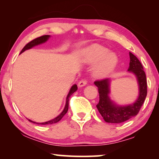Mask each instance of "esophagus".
Returning <instances> with one entry per match:
<instances>
[{"label": "esophagus", "mask_w": 159, "mask_h": 159, "mask_svg": "<svg viewBox=\"0 0 159 159\" xmlns=\"http://www.w3.org/2000/svg\"><path fill=\"white\" fill-rule=\"evenodd\" d=\"M86 84H87V81H86V80H80V81H79V83H78V86H79V88H81L83 87V86H85Z\"/></svg>", "instance_id": "esophagus-1"}]
</instances>
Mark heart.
Instances as JSON below:
<instances>
[{
  "mask_svg": "<svg viewBox=\"0 0 159 159\" xmlns=\"http://www.w3.org/2000/svg\"><path fill=\"white\" fill-rule=\"evenodd\" d=\"M83 63L95 64L92 74L97 79H105L114 73L118 64L116 54L109 52L107 48L99 45H93L81 52Z\"/></svg>",
  "mask_w": 159,
  "mask_h": 159,
  "instance_id": "1",
  "label": "heart"
}]
</instances>
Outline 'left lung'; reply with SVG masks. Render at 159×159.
Masks as SVG:
<instances>
[{
	"label": "left lung",
	"instance_id": "8db88e82",
	"mask_svg": "<svg viewBox=\"0 0 159 159\" xmlns=\"http://www.w3.org/2000/svg\"><path fill=\"white\" fill-rule=\"evenodd\" d=\"M130 63L128 69V73L133 74L136 78L138 85L139 94L138 98L133 103L120 105L116 104L110 98V85L111 80L107 79L97 80L95 85L98 88L99 95V103L97 104L99 114L107 123H120L133 118L138 114L147 97V84L146 74L143 66L139 60L133 53L129 52Z\"/></svg>",
	"mask_w": 159,
	"mask_h": 159
}]
</instances>
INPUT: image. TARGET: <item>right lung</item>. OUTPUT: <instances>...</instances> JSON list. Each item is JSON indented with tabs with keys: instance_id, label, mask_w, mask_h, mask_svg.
<instances>
[{
	"instance_id": "obj_1",
	"label": "right lung",
	"mask_w": 159,
	"mask_h": 159,
	"mask_svg": "<svg viewBox=\"0 0 159 159\" xmlns=\"http://www.w3.org/2000/svg\"><path fill=\"white\" fill-rule=\"evenodd\" d=\"M51 36L50 35H45V36H43L41 37H39L37 38V39L33 40V41H31V42H29V43L26 44L22 50L21 51V53H22L25 52V51L27 50L31 49V48H34L35 46H37V45H41L43 43H45V42H47L48 41V39H50ZM78 88H77V85L76 84H74L73 85L71 86V88H70L69 90V92L68 93V95L66 96V103H65V106H64V108L63 109V111H61L60 114H59L57 117L54 118L53 119H51L50 120H48V121L46 122H43V123H37V122H35L33 121V120H31L30 119H27L29 120L30 122H32L34 123H36V124H39V125H49V124H53V123H57L58 121H60V120L62 118V117L64 116V115L66 114L67 111H68V109H69V98L70 96H71L72 94L76 92Z\"/></svg>"
}]
</instances>
